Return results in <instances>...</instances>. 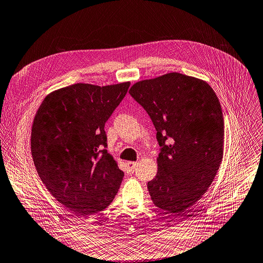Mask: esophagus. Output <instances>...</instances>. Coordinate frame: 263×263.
<instances>
[{
    "mask_svg": "<svg viewBox=\"0 0 263 263\" xmlns=\"http://www.w3.org/2000/svg\"><path fill=\"white\" fill-rule=\"evenodd\" d=\"M127 165H128V168L132 171V170H134V168L137 165V162L136 161H128Z\"/></svg>",
    "mask_w": 263,
    "mask_h": 263,
    "instance_id": "1",
    "label": "esophagus"
}]
</instances>
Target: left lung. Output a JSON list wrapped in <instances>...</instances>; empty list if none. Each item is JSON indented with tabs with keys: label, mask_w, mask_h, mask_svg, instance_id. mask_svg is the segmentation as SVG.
Masks as SVG:
<instances>
[{
	"label": "left lung",
	"mask_w": 263,
	"mask_h": 263,
	"mask_svg": "<svg viewBox=\"0 0 263 263\" xmlns=\"http://www.w3.org/2000/svg\"><path fill=\"white\" fill-rule=\"evenodd\" d=\"M131 97L147 111L160 146L157 175L148 182L153 203L183 215L213 182L223 156V115L204 81L178 72L135 83Z\"/></svg>",
	"instance_id": "obj_1"
}]
</instances>
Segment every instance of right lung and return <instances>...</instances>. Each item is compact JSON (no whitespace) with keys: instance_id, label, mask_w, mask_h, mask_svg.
Returning <instances> with one entry per match:
<instances>
[{"instance_id":"add662e5","label":"right lung","mask_w":263,"mask_h":263,"mask_svg":"<svg viewBox=\"0 0 263 263\" xmlns=\"http://www.w3.org/2000/svg\"><path fill=\"white\" fill-rule=\"evenodd\" d=\"M130 82L108 86L74 84L49 93L31 129L35 169L51 195L77 216L106 209L124 178L105 149V124Z\"/></svg>"}]
</instances>
